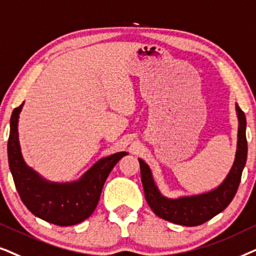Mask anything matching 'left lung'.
Masks as SVG:
<instances>
[{"mask_svg":"<svg viewBox=\"0 0 256 256\" xmlns=\"http://www.w3.org/2000/svg\"><path fill=\"white\" fill-rule=\"evenodd\" d=\"M235 110L239 120L235 160L226 179L216 188L196 196L170 199L160 193L148 164L142 159H138L140 164V176L145 199L156 216L173 224L193 227L210 220L230 205L239 187L241 174L246 165L248 150L246 116L238 104H235Z\"/></svg>","mask_w":256,"mask_h":256,"instance_id":"8db88e82","label":"left lung"}]
</instances>
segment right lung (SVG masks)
I'll use <instances>...</instances> for the list:
<instances>
[{
    "mask_svg": "<svg viewBox=\"0 0 256 256\" xmlns=\"http://www.w3.org/2000/svg\"><path fill=\"white\" fill-rule=\"evenodd\" d=\"M23 104L10 118L8 162L16 190L34 216L57 226H72L88 219L96 210L104 182L114 165L128 152L102 158L72 182H52L26 165L18 140V117Z\"/></svg>",
    "mask_w": 256,
    "mask_h": 256,
    "instance_id": "1",
    "label": "right lung"
}]
</instances>
